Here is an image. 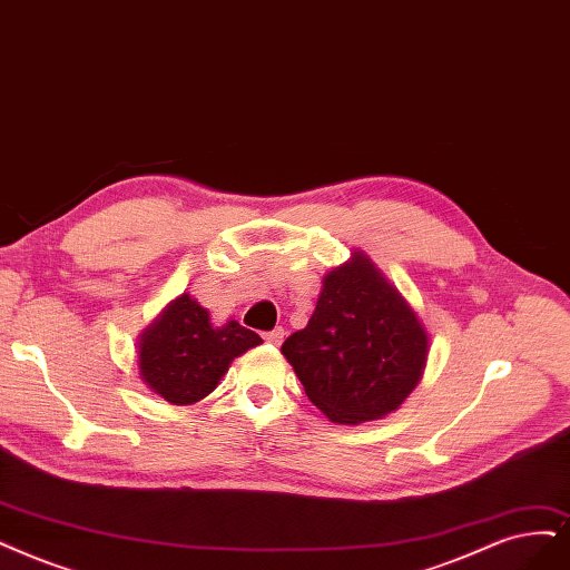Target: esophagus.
I'll list each match as a JSON object with an SVG mask.
<instances>
[{"label":"esophagus","mask_w":570,"mask_h":570,"mask_svg":"<svg viewBox=\"0 0 570 570\" xmlns=\"http://www.w3.org/2000/svg\"><path fill=\"white\" fill-rule=\"evenodd\" d=\"M284 335H286V331L282 328V326H277V328H272V331H267L263 338H265V343H269V345H282V341H284Z\"/></svg>","instance_id":"esophagus-1"}]
</instances>
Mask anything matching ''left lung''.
I'll return each instance as SVG.
<instances>
[{"mask_svg": "<svg viewBox=\"0 0 570 570\" xmlns=\"http://www.w3.org/2000/svg\"><path fill=\"white\" fill-rule=\"evenodd\" d=\"M430 338L366 253L328 272L317 307L282 354L331 423L360 425L404 404L423 377Z\"/></svg>", "mask_w": 570, "mask_h": 570, "instance_id": "left-lung-1", "label": "left lung"}]
</instances>
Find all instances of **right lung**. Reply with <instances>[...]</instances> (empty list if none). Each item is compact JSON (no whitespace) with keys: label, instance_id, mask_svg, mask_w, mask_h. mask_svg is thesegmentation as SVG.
<instances>
[{"label":"right lung","instance_id":"1","mask_svg":"<svg viewBox=\"0 0 570 570\" xmlns=\"http://www.w3.org/2000/svg\"><path fill=\"white\" fill-rule=\"evenodd\" d=\"M261 343L258 333L235 320L214 326L208 309L183 293L140 333L138 368L155 394L187 406L216 390L235 356Z\"/></svg>","mask_w":570,"mask_h":570}]
</instances>
